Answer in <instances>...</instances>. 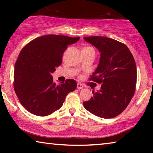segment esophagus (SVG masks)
<instances>
[{
    "instance_id": "obj_1",
    "label": "esophagus",
    "mask_w": 153,
    "mask_h": 153,
    "mask_svg": "<svg viewBox=\"0 0 153 153\" xmlns=\"http://www.w3.org/2000/svg\"><path fill=\"white\" fill-rule=\"evenodd\" d=\"M83 87H84V86H83L82 84H77V88L78 89V90H81V89H82L83 88Z\"/></svg>"
}]
</instances>
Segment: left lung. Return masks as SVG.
Segmentation results:
<instances>
[{
    "mask_svg": "<svg viewBox=\"0 0 153 153\" xmlns=\"http://www.w3.org/2000/svg\"><path fill=\"white\" fill-rule=\"evenodd\" d=\"M100 54L91 80L102 84L100 90L84 102V107L98 117L110 119L128 107L135 92L137 71L130 51L124 44L103 36L84 37Z\"/></svg>",
    "mask_w": 153,
    "mask_h": 153,
    "instance_id": "1",
    "label": "left lung"
}]
</instances>
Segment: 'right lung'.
Listing matches in <instances>:
<instances>
[{"instance_id": "add662e5", "label": "right lung", "mask_w": 153, "mask_h": 153, "mask_svg": "<svg viewBox=\"0 0 153 153\" xmlns=\"http://www.w3.org/2000/svg\"><path fill=\"white\" fill-rule=\"evenodd\" d=\"M79 37L49 34L36 38L20 52L15 65L14 90L30 113L46 116L63 106L77 87L74 79L56 84L52 74L61 64L64 51Z\"/></svg>"}]
</instances>
